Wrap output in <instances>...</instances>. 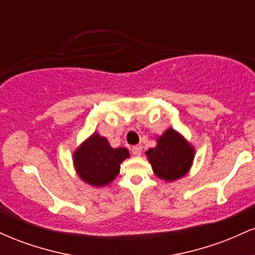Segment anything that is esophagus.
<instances>
[{"label":"esophagus","instance_id":"34e87169","mask_svg":"<svg viewBox=\"0 0 255 255\" xmlns=\"http://www.w3.org/2000/svg\"><path fill=\"white\" fill-rule=\"evenodd\" d=\"M131 152H133L134 156L139 157L141 156V152H142V147L140 145H136V146H133V148H131Z\"/></svg>","mask_w":255,"mask_h":255}]
</instances>
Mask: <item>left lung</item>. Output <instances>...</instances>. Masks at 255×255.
<instances>
[{"label": "left lung", "instance_id": "obj_1", "mask_svg": "<svg viewBox=\"0 0 255 255\" xmlns=\"http://www.w3.org/2000/svg\"><path fill=\"white\" fill-rule=\"evenodd\" d=\"M194 147L172 128L157 137L156 147L146 151L154 175L160 180L172 182L189 171L194 159Z\"/></svg>", "mask_w": 255, "mask_h": 255}]
</instances>
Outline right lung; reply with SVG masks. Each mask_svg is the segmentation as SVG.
Wrapping results in <instances>:
<instances>
[{
	"label": "right lung",
	"mask_w": 255,
	"mask_h": 255,
	"mask_svg": "<svg viewBox=\"0 0 255 255\" xmlns=\"http://www.w3.org/2000/svg\"><path fill=\"white\" fill-rule=\"evenodd\" d=\"M129 157L125 147H111L109 141L93 133L73 153L75 170L84 182L93 187H103L118 176L121 163Z\"/></svg>",
	"instance_id": "1"
}]
</instances>
